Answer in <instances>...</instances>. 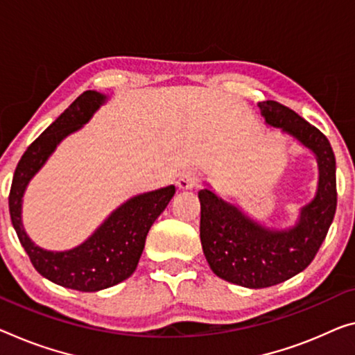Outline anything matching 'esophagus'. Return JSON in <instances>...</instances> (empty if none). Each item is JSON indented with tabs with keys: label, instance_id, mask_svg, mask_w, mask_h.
I'll return each mask as SVG.
<instances>
[{
	"label": "esophagus",
	"instance_id": "34e87169",
	"mask_svg": "<svg viewBox=\"0 0 355 355\" xmlns=\"http://www.w3.org/2000/svg\"><path fill=\"white\" fill-rule=\"evenodd\" d=\"M198 182V174L193 171H184L178 179V187L181 190H192Z\"/></svg>",
	"mask_w": 355,
	"mask_h": 355
}]
</instances>
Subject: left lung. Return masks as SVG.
I'll use <instances>...</instances> for the list:
<instances>
[{
    "mask_svg": "<svg viewBox=\"0 0 355 355\" xmlns=\"http://www.w3.org/2000/svg\"><path fill=\"white\" fill-rule=\"evenodd\" d=\"M270 127L281 128L314 152L319 166L315 196L300 209L295 225L272 230L248 217L211 189L198 192L200 238L211 270L232 284L271 287L291 279L313 261L336 211L335 155L325 135L277 101L259 103Z\"/></svg>",
    "mask_w": 355,
    "mask_h": 355,
    "instance_id": "left-lung-1",
    "label": "left lung"
}]
</instances>
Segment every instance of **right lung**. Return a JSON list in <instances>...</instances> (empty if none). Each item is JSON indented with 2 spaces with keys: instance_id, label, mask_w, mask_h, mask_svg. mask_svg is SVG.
I'll return each instance as SVG.
<instances>
[{
  "instance_id": "obj_1",
  "label": "right lung",
  "mask_w": 355,
  "mask_h": 355,
  "mask_svg": "<svg viewBox=\"0 0 355 355\" xmlns=\"http://www.w3.org/2000/svg\"><path fill=\"white\" fill-rule=\"evenodd\" d=\"M106 100V95L95 90H87L76 98L21 155L9 192L10 220L33 266L46 279L79 292L103 291L133 275L152 223L165 211L176 192L174 185H168L133 196L112 211L92 236L69 250L53 252L31 241L21 223V198L26 185L57 146L68 135L83 128Z\"/></svg>"
}]
</instances>
